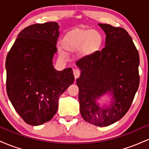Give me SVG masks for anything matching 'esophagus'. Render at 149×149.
Masks as SVG:
<instances>
[{
  "label": "esophagus",
  "instance_id": "esophagus-1",
  "mask_svg": "<svg viewBox=\"0 0 149 149\" xmlns=\"http://www.w3.org/2000/svg\"><path fill=\"white\" fill-rule=\"evenodd\" d=\"M73 75H74V77L75 78H78V77L80 76V71L79 69H75L74 71H73Z\"/></svg>",
  "mask_w": 149,
  "mask_h": 149
}]
</instances>
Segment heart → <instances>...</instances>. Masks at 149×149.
<instances>
[{
    "mask_svg": "<svg viewBox=\"0 0 149 149\" xmlns=\"http://www.w3.org/2000/svg\"><path fill=\"white\" fill-rule=\"evenodd\" d=\"M100 42V33L92 30L73 31L66 33L61 40L62 47L69 52H74L83 47L86 52H91Z\"/></svg>",
    "mask_w": 149,
    "mask_h": 149,
    "instance_id": "heart-1",
    "label": "heart"
}]
</instances>
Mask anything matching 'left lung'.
<instances>
[{
    "label": "left lung",
    "instance_id": "left-lung-1",
    "mask_svg": "<svg viewBox=\"0 0 149 149\" xmlns=\"http://www.w3.org/2000/svg\"><path fill=\"white\" fill-rule=\"evenodd\" d=\"M99 26L106 33V46L76 61L81 70L76 83L83 118L104 127L122 118L130 108L139 85V55L125 29L107 24ZM108 92L114 95L112 105L101 109L95 101Z\"/></svg>",
    "mask_w": 149,
    "mask_h": 149
}]
</instances>
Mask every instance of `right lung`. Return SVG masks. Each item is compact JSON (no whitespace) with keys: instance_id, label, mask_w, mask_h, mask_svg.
<instances>
[{"instance_id":"add662e5","label":"right lung","mask_w":149,"mask_h":149,"mask_svg":"<svg viewBox=\"0 0 149 149\" xmlns=\"http://www.w3.org/2000/svg\"><path fill=\"white\" fill-rule=\"evenodd\" d=\"M58 37L56 22L30 25L19 33L7 55L8 96L29 125L50 120L57 111L59 96L74 82L71 68L58 71L52 66Z\"/></svg>"}]
</instances>
